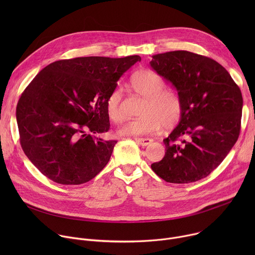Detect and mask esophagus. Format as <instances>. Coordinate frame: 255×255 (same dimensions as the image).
Returning a JSON list of instances; mask_svg holds the SVG:
<instances>
[{"mask_svg": "<svg viewBox=\"0 0 255 255\" xmlns=\"http://www.w3.org/2000/svg\"><path fill=\"white\" fill-rule=\"evenodd\" d=\"M135 141L141 145V146H147L148 144H150L153 140L149 138H135Z\"/></svg>", "mask_w": 255, "mask_h": 255, "instance_id": "34e87169", "label": "esophagus"}]
</instances>
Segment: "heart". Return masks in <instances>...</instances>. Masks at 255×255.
Returning <instances> with one entry per match:
<instances>
[{
    "mask_svg": "<svg viewBox=\"0 0 255 255\" xmlns=\"http://www.w3.org/2000/svg\"><path fill=\"white\" fill-rule=\"evenodd\" d=\"M160 76L149 69H140L132 75L130 87L136 94L144 98L140 109L141 116L127 121L118 129L120 136H139L158 131L162 124L165 127L176 125L183 113V106L176 93L163 89ZM122 91L115 89L106 101L107 114L113 122L123 120Z\"/></svg>",
    "mask_w": 255,
    "mask_h": 255,
    "instance_id": "b5f03b06",
    "label": "heart"
}]
</instances>
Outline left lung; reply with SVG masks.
Instances as JSON below:
<instances>
[{"instance_id":"1","label":"left lung","mask_w":255,"mask_h":255,"mask_svg":"<svg viewBox=\"0 0 255 255\" xmlns=\"http://www.w3.org/2000/svg\"><path fill=\"white\" fill-rule=\"evenodd\" d=\"M150 66L172 85L183 106L177 126L163 140L165 155L151 168L167 183H194L208 176L236 143L241 91L220 63L190 51L152 55Z\"/></svg>"}]
</instances>
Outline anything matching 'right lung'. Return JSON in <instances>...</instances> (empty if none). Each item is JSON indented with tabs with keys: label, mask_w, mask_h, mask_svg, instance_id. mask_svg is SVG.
Returning a JSON list of instances; mask_svg holds the SVG:
<instances>
[{
	"label": "right lung",
	"mask_w": 255,
	"mask_h": 255,
	"mask_svg": "<svg viewBox=\"0 0 255 255\" xmlns=\"http://www.w3.org/2000/svg\"><path fill=\"white\" fill-rule=\"evenodd\" d=\"M138 60L63 59L33 79L19 99L16 119L22 149L41 173L57 184L81 185L107 165L117 141L98 136L110 128L106 101Z\"/></svg>",
	"instance_id": "1"
}]
</instances>
